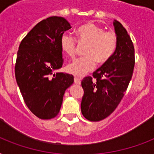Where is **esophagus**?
I'll use <instances>...</instances> for the list:
<instances>
[{
	"label": "esophagus",
	"instance_id": "34e87169",
	"mask_svg": "<svg viewBox=\"0 0 154 154\" xmlns=\"http://www.w3.org/2000/svg\"><path fill=\"white\" fill-rule=\"evenodd\" d=\"M74 83L77 85H81V80L78 77H74Z\"/></svg>",
	"mask_w": 154,
	"mask_h": 154
}]
</instances>
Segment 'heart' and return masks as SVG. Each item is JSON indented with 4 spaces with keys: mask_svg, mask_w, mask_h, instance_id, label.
<instances>
[{
    "mask_svg": "<svg viewBox=\"0 0 154 154\" xmlns=\"http://www.w3.org/2000/svg\"><path fill=\"white\" fill-rule=\"evenodd\" d=\"M80 44L87 45L84 57L76 59L67 65V71L77 77H83L95 69L97 61L103 65L108 62L114 54L117 46V37L112 31L92 22L80 25L76 29ZM77 39L68 32L61 36L60 46L68 57H75L77 50Z\"/></svg>",
    "mask_w": 154,
    "mask_h": 154,
    "instance_id": "b5f03b06",
    "label": "heart"
}]
</instances>
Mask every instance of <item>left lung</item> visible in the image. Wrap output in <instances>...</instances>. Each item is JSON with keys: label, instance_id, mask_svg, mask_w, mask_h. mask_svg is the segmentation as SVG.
Wrapping results in <instances>:
<instances>
[{"label": "left lung", "instance_id": "8db88e82", "mask_svg": "<svg viewBox=\"0 0 154 154\" xmlns=\"http://www.w3.org/2000/svg\"><path fill=\"white\" fill-rule=\"evenodd\" d=\"M117 46L114 54L91 77L82 82L84 89L81 108L87 120L99 122L109 116L119 105L133 76L134 47L126 29L117 20L113 21Z\"/></svg>", "mask_w": 154, "mask_h": 154}]
</instances>
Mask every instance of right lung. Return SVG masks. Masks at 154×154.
<instances>
[{
	"label": "right lung",
	"mask_w": 154,
	"mask_h": 154,
	"mask_svg": "<svg viewBox=\"0 0 154 154\" xmlns=\"http://www.w3.org/2000/svg\"><path fill=\"white\" fill-rule=\"evenodd\" d=\"M71 29L61 17H50L35 25L21 41L17 56L15 76L23 99L41 119H51L60 111L72 75L54 72L62 67L60 40Z\"/></svg>",
	"instance_id": "1"
}]
</instances>
